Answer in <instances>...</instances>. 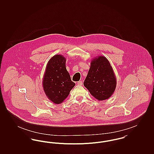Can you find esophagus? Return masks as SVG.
Returning a JSON list of instances; mask_svg holds the SVG:
<instances>
[{
    "mask_svg": "<svg viewBox=\"0 0 154 154\" xmlns=\"http://www.w3.org/2000/svg\"><path fill=\"white\" fill-rule=\"evenodd\" d=\"M77 84L79 85H82V81H79L78 82H77Z\"/></svg>",
    "mask_w": 154,
    "mask_h": 154,
    "instance_id": "34e87169",
    "label": "esophagus"
}]
</instances>
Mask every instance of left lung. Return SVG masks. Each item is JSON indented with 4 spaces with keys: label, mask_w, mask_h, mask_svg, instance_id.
<instances>
[{
    "label": "left lung",
    "mask_w": 154,
    "mask_h": 154,
    "mask_svg": "<svg viewBox=\"0 0 154 154\" xmlns=\"http://www.w3.org/2000/svg\"><path fill=\"white\" fill-rule=\"evenodd\" d=\"M84 85L98 100H106L114 94L117 86L116 77L105 57L98 56L92 59Z\"/></svg>",
    "instance_id": "8db88e82"
}]
</instances>
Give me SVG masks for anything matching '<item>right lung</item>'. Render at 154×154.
Here are the masks:
<instances>
[{
    "mask_svg": "<svg viewBox=\"0 0 154 154\" xmlns=\"http://www.w3.org/2000/svg\"><path fill=\"white\" fill-rule=\"evenodd\" d=\"M66 61L62 55L53 56L47 64L43 79L45 95L56 104L63 102L75 86L66 70Z\"/></svg>",
    "mask_w": 154,
    "mask_h": 154,
    "instance_id": "right-lung-1",
    "label": "right lung"
}]
</instances>
